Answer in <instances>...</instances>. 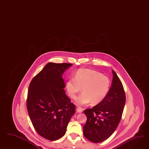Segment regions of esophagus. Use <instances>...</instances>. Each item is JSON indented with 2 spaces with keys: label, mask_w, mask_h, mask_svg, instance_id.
I'll return each mask as SVG.
<instances>
[{
  "label": "esophagus",
  "mask_w": 149,
  "mask_h": 149,
  "mask_svg": "<svg viewBox=\"0 0 149 149\" xmlns=\"http://www.w3.org/2000/svg\"><path fill=\"white\" fill-rule=\"evenodd\" d=\"M77 113H81L83 111V109L80 107H77Z\"/></svg>",
  "instance_id": "esophagus-1"
}]
</instances>
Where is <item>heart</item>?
Segmentation results:
<instances>
[{"label":"heart","mask_w":149,"mask_h":149,"mask_svg":"<svg viewBox=\"0 0 149 149\" xmlns=\"http://www.w3.org/2000/svg\"><path fill=\"white\" fill-rule=\"evenodd\" d=\"M111 81L100 72L89 69H80L74 75V79H68L65 87L69 96L75 99L81 91L82 93L75 100L77 106L101 103L108 94Z\"/></svg>","instance_id":"1"}]
</instances>
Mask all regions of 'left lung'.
<instances>
[{
	"label": "left lung",
	"mask_w": 149,
	"mask_h": 149,
	"mask_svg": "<svg viewBox=\"0 0 149 149\" xmlns=\"http://www.w3.org/2000/svg\"><path fill=\"white\" fill-rule=\"evenodd\" d=\"M113 79L108 94L104 100L92 109H86V124L84 135L91 141L98 143L113 134L122 117L126 103V95L122 82L112 70Z\"/></svg>",
	"instance_id": "obj_1"
}]
</instances>
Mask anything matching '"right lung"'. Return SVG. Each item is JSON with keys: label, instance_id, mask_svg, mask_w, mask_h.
<instances>
[{"label": "right lung", "instance_id": "add662e5", "mask_svg": "<svg viewBox=\"0 0 149 149\" xmlns=\"http://www.w3.org/2000/svg\"><path fill=\"white\" fill-rule=\"evenodd\" d=\"M72 64L47 63L29 86L28 113L37 133L47 140H58L65 133L75 113L64 90L62 75Z\"/></svg>", "mask_w": 149, "mask_h": 149}]
</instances>
